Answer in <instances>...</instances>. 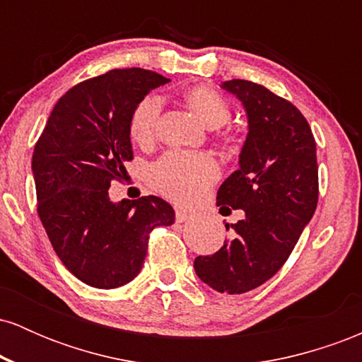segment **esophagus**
<instances>
[{
    "label": "esophagus",
    "mask_w": 362,
    "mask_h": 362,
    "mask_svg": "<svg viewBox=\"0 0 362 362\" xmlns=\"http://www.w3.org/2000/svg\"><path fill=\"white\" fill-rule=\"evenodd\" d=\"M190 218H192V214L187 213V211H184V209H175V221H177V223H185L187 219H190Z\"/></svg>",
    "instance_id": "1"
}]
</instances>
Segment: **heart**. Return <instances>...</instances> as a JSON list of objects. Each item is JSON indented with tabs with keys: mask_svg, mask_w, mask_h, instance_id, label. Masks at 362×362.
<instances>
[{
	"mask_svg": "<svg viewBox=\"0 0 362 362\" xmlns=\"http://www.w3.org/2000/svg\"><path fill=\"white\" fill-rule=\"evenodd\" d=\"M185 100L207 127L218 129L230 120L231 110L228 102L209 86L189 90ZM160 112L161 98L158 95H146L138 102L129 119V134L136 143L144 144L153 139ZM218 177L219 167L213 156L180 149L165 153L148 170V180L153 189L177 202L195 201Z\"/></svg>",
	"mask_w": 362,
	"mask_h": 362,
	"instance_id": "1",
	"label": "heart"
}]
</instances>
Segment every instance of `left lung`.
<instances>
[{"label":"left lung","instance_id":"8db88e82","mask_svg":"<svg viewBox=\"0 0 362 362\" xmlns=\"http://www.w3.org/2000/svg\"><path fill=\"white\" fill-rule=\"evenodd\" d=\"M242 102L248 134L238 165L216 204L243 209L233 235L213 255L194 260L195 274L218 293L242 294L269 281L288 260L318 202L317 144L293 103L247 80L221 83ZM230 230V224H226Z\"/></svg>","mask_w":362,"mask_h":362}]
</instances>
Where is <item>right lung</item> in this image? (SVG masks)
Returning <instances> with one entry per match:
<instances>
[{"instance_id": "1", "label": "right lung", "mask_w": 362, "mask_h": 362, "mask_svg": "<svg viewBox=\"0 0 362 362\" xmlns=\"http://www.w3.org/2000/svg\"><path fill=\"white\" fill-rule=\"evenodd\" d=\"M168 78L148 69H112L57 100L32 156L37 213L64 267L98 289L138 276L153 228L175 223L156 195L112 202L110 182L132 160L129 119Z\"/></svg>"}]
</instances>
